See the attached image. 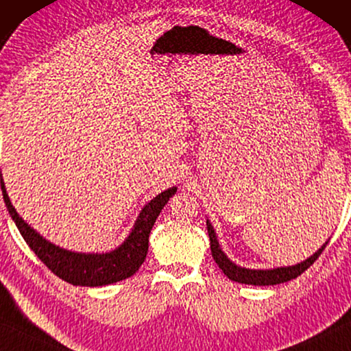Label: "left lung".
I'll use <instances>...</instances> for the list:
<instances>
[{"mask_svg":"<svg viewBox=\"0 0 351 351\" xmlns=\"http://www.w3.org/2000/svg\"><path fill=\"white\" fill-rule=\"evenodd\" d=\"M206 228L209 234V241H211L213 258L217 263L219 268L222 269V273L226 274L230 280L239 282V284H247V285H277V284H284V282H289L291 279H296L298 276L304 273L313 261L320 257L323 249H325L328 244L326 241L315 254L311 255L309 258L301 261V263L298 265L284 266V268H274V269H249V268H241V266L234 265L233 261L223 254L221 245H219L216 232H214L213 226L208 221H206Z\"/></svg>","mask_w":351,"mask_h":351,"instance_id":"left-lung-1","label":"left lung"}]
</instances>
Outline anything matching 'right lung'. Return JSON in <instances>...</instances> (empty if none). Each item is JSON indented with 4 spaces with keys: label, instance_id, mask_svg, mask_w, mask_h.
<instances>
[{
    "label": "right lung",
    "instance_id": "1",
    "mask_svg": "<svg viewBox=\"0 0 351 351\" xmlns=\"http://www.w3.org/2000/svg\"><path fill=\"white\" fill-rule=\"evenodd\" d=\"M0 181L3 200L6 203L10 217L17 226L19 232L22 233L26 244L29 245L31 250L38 255L39 260L51 273L72 285L82 287H102L114 284V282L124 280L137 273L146 258V254H148L151 228H153L162 208L176 192V187H170V189L160 192L158 197H154L142 209L138 219L135 221L132 232L129 233V237L125 238V241L119 247L106 254H82L51 244L45 238H42L34 228H31L19 216V213L15 211L12 203H10L3 182L1 171Z\"/></svg>",
    "mask_w": 351,
    "mask_h": 351
}]
</instances>
